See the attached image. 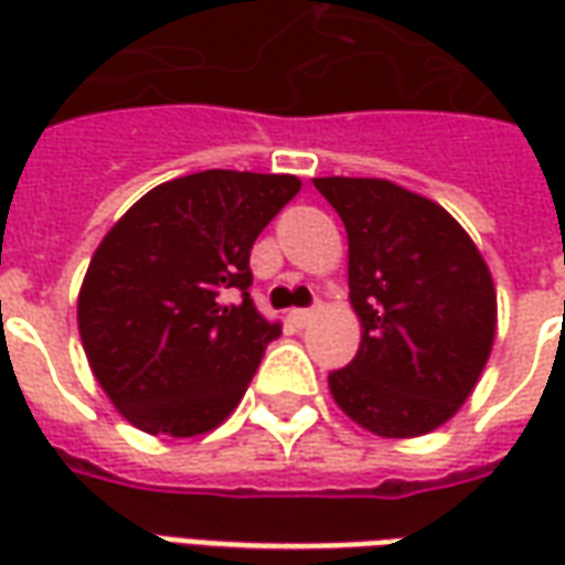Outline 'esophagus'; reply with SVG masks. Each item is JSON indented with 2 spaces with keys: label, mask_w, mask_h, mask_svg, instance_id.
I'll return each mask as SVG.
<instances>
[{
  "label": "esophagus",
  "mask_w": 565,
  "mask_h": 565,
  "mask_svg": "<svg viewBox=\"0 0 565 565\" xmlns=\"http://www.w3.org/2000/svg\"><path fill=\"white\" fill-rule=\"evenodd\" d=\"M315 315H318V308H294L287 318H290V323H294V327H306L308 320L315 318Z\"/></svg>",
  "instance_id": "esophagus-1"
}]
</instances>
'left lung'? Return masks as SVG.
<instances>
[{"mask_svg": "<svg viewBox=\"0 0 565 565\" xmlns=\"http://www.w3.org/2000/svg\"><path fill=\"white\" fill-rule=\"evenodd\" d=\"M348 233L360 351L330 372L344 415L415 438L457 415L497 332L490 269L448 211L381 178H315Z\"/></svg>", "mask_w": 565, "mask_h": 565, "instance_id": "left-lung-1", "label": "left lung"}]
</instances>
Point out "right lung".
<instances>
[{
  "label": "right lung",
  "mask_w": 565,
  "mask_h": 565,
  "mask_svg": "<svg viewBox=\"0 0 565 565\" xmlns=\"http://www.w3.org/2000/svg\"><path fill=\"white\" fill-rule=\"evenodd\" d=\"M299 186L294 174H184L145 193L96 247L78 296L81 342L129 424L199 436L242 403L281 335L247 294L250 247Z\"/></svg>",
  "instance_id": "1"
}]
</instances>
